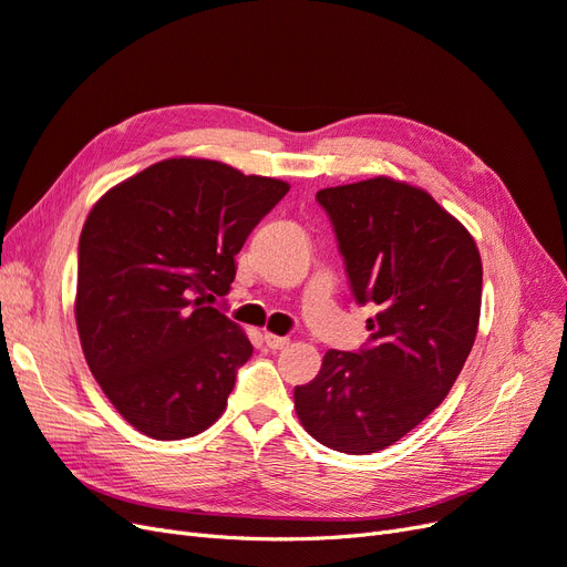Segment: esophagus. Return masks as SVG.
Returning a JSON list of instances; mask_svg holds the SVG:
<instances>
[{
  "label": "esophagus",
  "instance_id": "1",
  "mask_svg": "<svg viewBox=\"0 0 567 567\" xmlns=\"http://www.w3.org/2000/svg\"><path fill=\"white\" fill-rule=\"evenodd\" d=\"M264 341H266V346H268L270 350H282V348L289 346V339H287V337H276V333H266Z\"/></svg>",
  "mask_w": 567,
  "mask_h": 567
}]
</instances>
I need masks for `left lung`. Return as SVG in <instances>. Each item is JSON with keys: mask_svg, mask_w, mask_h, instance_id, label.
<instances>
[{"mask_svg": "<svg viewBox=\"0 0 567 567\" xmlns=\"http://www.w3.org/2000/svg\"><path fill=\"white\" fill-rule=\"evenodd\" d=\"M358 303H375L369 343L329 350L295 390L306 432L327 449L383 451L444 402L474 346L484 268L470 230L427 192L373 177L318 192Z\"/></svg>", "mask_w": 567, "mask_h": 567, "instance_id": "8db88e82", "label": "left lung"}]
</instances>
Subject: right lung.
Returning <instances> with one entry per match:
<instances>
[{"mask_svg":"<svg viewBox=\"0 0 567 567\" xmlns=\"http://www.w3.org/2000/svg\"><path fill=\"white\" fill-rule=\"evenodd\" d=\"M289 184L207 158H165L110 188L79 238L74 316L83 358L142 434L175 442L213 425L245 331L205 299L228 295L236 255Z\"/></svg>","mask_w":567,"mask_h":567,"instance_id":"add662e5","label":"right lung"}]
</instances>
